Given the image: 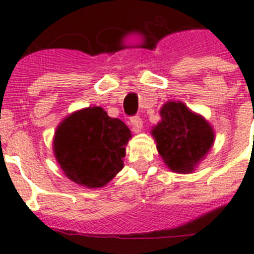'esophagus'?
Masks as SVG:
<instances>
[{
  "label": "esophagus",
  "mask_w": 254,
  "mask_h": 254,
  "mask_svg": "<svg viewBox=\"0 0 254 254\" xmlns=\"http://www.w3.org/2000/svg\"><path fill=\"white\" fill-rule=\"evenodd\" d=\"M131 126H132V129L135 132H139L141 127H143V119L139 117V115H135V117L131 118Z\"/></svg>",
  "instance_id": "1"
}]
</instances>
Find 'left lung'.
<instances>
[{"instance_id":"1","label":"left lung","mask_w":254,"mask_h":254,"mask_svg":"<svg viewBox=\"0 0 254 254\" xmlns=\"http://www.w3.org/2000/svg\"><path fill=\"white\" fill-rule=\"evenodd\" d=\"M160 114L161 122L152 132L159 153L173 172H191L214 143L211 126L181 102H166Z\"/></svg>"}]
</instances>
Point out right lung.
Listing matches in <instances>:
<instances>
[{"label": "right lung", "instance_id": "1", "mask_svg": "<svg viewBox=\"0 0 254 254\" xmlns=\"http://www.w3.org/2000/svg\"><path fill=\"white\" fill-rule=\"evenodd\" d=\"M128 127L110 118L102 107L73 113L55 133V156L69 180L86 188H101L123 168Z\"/></svg>", "mask_w": 254, "mask_h": 254}]
</instances>
